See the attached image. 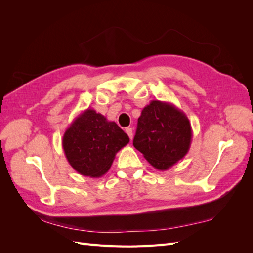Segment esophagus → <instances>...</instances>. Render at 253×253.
<instances>
[{
  "label": "esophagus",
  "mask_w": 253,
  "mask_h": 253,
  "mask_svg": "<svg viewBox=\"0 0 253 253\" xmlns=\"http://www.w3.org/2000/svg\"><path fill=\"white\" fill-rule=\"evenodd\" d=\"M126 133L128 135L129 139L133 138V128L132 127H126Z\"/></svg>",
  "instance_id": "1"
}]
</instances>
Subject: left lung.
Masks as SVG:
<instances>
[{
    "label": "left lung",
    "instance_id": "left-lung-1",
    "mask_svg": "<svg viewBox=\"0 0 253 253\" xmlns=\"http://www.w3.org/2000/svg\"><path fill=\"white\" fill-rule=\"evenodd\" d=\"M192 141L187 115L170 102L152 100L137 124L134 147L159 171L170 169L186 156Z\"/></svg>",
    "mask_w": 253,
    "mask_h": 253
}]
</instances>
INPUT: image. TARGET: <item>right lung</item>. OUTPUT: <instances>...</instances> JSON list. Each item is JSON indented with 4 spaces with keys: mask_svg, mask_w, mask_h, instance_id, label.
Here are the masks:
<instances>
[{
    "mask_svg": "<svg viewBox=\"0 0 253 253\" xmlns=\"http://www.w3.org/2000/svg\"><path fill=\"white\" fill-rule=\"evenodd\" d=\"M128 136L103 115L87 109L74 119L62 138L64 154L75 171L91 178L101 177L117 152L128 143Z\"/></svg>",
    "mask_w": 253,
    "mask_h": 253,
    "instance_id": "obj_1",
    "label": "right lung"
}]
</instances>
